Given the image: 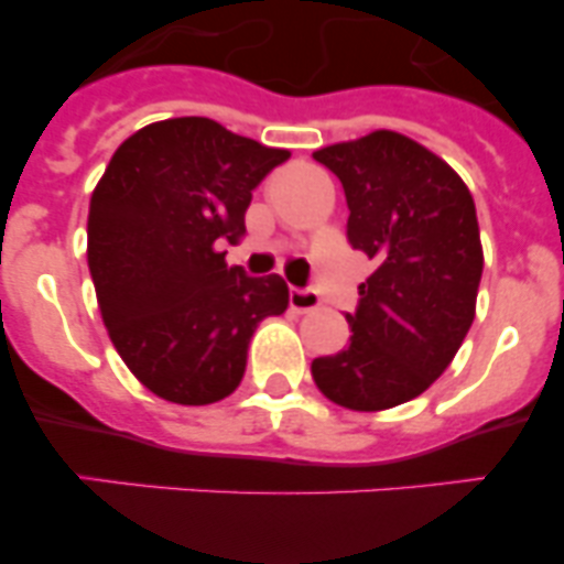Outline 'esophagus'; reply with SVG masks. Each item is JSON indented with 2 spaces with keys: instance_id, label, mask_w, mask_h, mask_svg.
<instances>
[{
  "instance_id": "1",
  "label": "esophagus",
  "mask_w": 564,
  "mask_h": 564,
  "mask_svg": "<svg viewBox=\"0 0 564 564\" xmlns=\"http://www.w3.org/2000/svg\"><path fill=\"white\" fill-rule=\"evenodd\" d=\"M321 307V296L315 291H302V288H291V310L296 313H313Z\"/></svg>"
}]
</instances>
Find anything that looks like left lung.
<instances>
[{
	"label": "left lung",
	"instance_id": "1",
	"mask_svg": "<svg viewBox=\"0 0 564 564\" xmlns=\"http://www.w3.org/2000/svg\"><path fill=\"white\" fill-rule=\"evenodd\" d=\"M313 158L346 193L348 243L377 265L346 313L348 346L313 359V379L348 410L399 406L446 371L474 324L485 268L474 196L452 165L390 130Z\"/></svg>",
	"mask_w": 564,
	"mask_h": 564
}]
</instances>
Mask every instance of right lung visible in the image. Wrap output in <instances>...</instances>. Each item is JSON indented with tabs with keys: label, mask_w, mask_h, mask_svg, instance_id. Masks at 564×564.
Listing matches in <instances>:
<instances>
[{
	"label": "right lung",
	"mask_w": 564,
	"mask_h": 564,
	"mask_svg": "<svg viewBox=\"0 0 564 564\" xmlns=\"http://www.w3.org/2000/svg\"><path fill=\"white\" fill-rule=\"evenodd\" d=\"M288 158L213 118H169L127 138L96 185L88 268L101 321L160 399H227L257 324L288 310L285 279L249 276L218 251L246 232L251 191Z\"/></svg>",
	"instance_id": "1"
}]
</instances>
